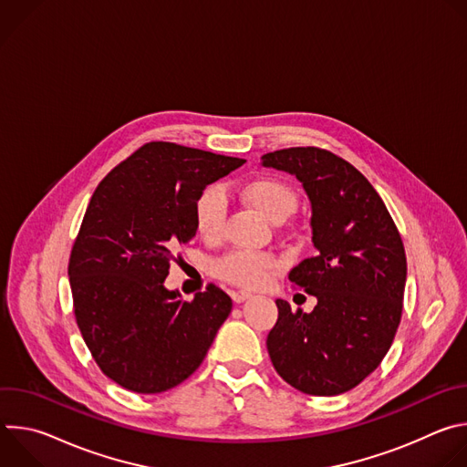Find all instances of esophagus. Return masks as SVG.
Listing matches in <instances>:
<instances>
[{"label":"esophagus","instance_id":"1","mask_svg":"<svg viewBox=\"0 0 467 467\" xmlns=\"http://www.w3.org/2000/svg\"><path fill=\"white\" fill-rule=\"evenodd\" d=\"M231 297H233L234 303H244L245 299L251 297V294L245 292V290H236V292H231Z\"/></svg>","mask_w":467,"mask_h":467}]
</instances>
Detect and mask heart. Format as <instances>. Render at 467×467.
I'll use <instances>...</instances> for the list:
<instances>
[{
	"mask_svg": "<svg viewBox=\"0 0 467 467\" xmlns=\"http://www.w3.org/2000/svg\"><path fill=\"white\" fill-rule=\"evenodd\" d=\"M240 193L244 202L258 211L262 216L281 223L297 207L296 190L270 175H262L247 181ZM193 223L197 233L209 242H216L225 233L227 223V199L222 188L209 186L197 195L193 203ZM279 270V260L270 253H253L234 249L213 264L216 277L245 288H258L270 283Z\"/></svg>",
	"mask_w": 467,
	"mask_h": 467,
	"instance_id": "heart-1",
	"label": "heart"
}]
</instances>
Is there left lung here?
<instances>
[{
  "instance_id": "8db88e82",
  "label": "left lung",
  "mask_w": 467,
  "mask_h": 467,
  "mask_svg": "<svg viewBox=\"0 0 467 467\" xmlns=\"http://www.w3.org/2000/svg\"><path fill=\"white\" fill-rule=\"evenodd\" d=\"M262 166L301 181L317 249L288 274L317 305L306 314L277 299L279 317L265 346L277 373L296 389L340 395L377 369L401 321V234L369 181L335 153L288 148L262 155Z\"/></svg>"
}]
</instances>
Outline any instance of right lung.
Segmentation results:
<instances>
[{"label": "right lung", "mask_w": 467, "mask_h": 467, "mask_svg": "<svg viewBox=\"0 0 467 467\" xmlns=\"http://www.w3.org/2000/svg\"><path fill=\"white\" fill-rule=\"evenodd\" d=\"M245 161L150 142L98 184L74 242L68 277L76 321L101 371L125 389L161 393L203 362L233 308L209 285L192 301L164 279L195 236L193 203Z\"/></svg>", "instance_id": "obj_1"}]
</instances>
